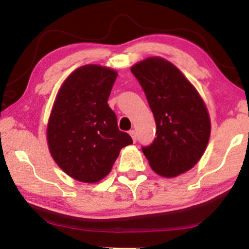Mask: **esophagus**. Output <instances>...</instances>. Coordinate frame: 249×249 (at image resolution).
Instances as JSON below:
<instances>
[{"label": "esophagus", "mask_w": 249, "mask_h": 249, "mask_svg": "<svg viewBox=\"0 0 249 249\" xmlns=\"http://www.w3.org/2000/svg\"><path fill=\"white\" fill-rule=\"evenodd\" d=\"M129 134H130V136H131V138H132V141H134V142L137 141V135H136V131L135 130H130L129 131Z\"/></svg>", "instance_id": "34e87169"}]
</instances>
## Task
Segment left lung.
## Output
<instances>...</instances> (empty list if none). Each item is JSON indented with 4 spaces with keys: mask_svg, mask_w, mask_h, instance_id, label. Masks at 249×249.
Here are the masks:
<instances>
[{
    "mask_svg": "<svg viewBox=\"0 0 249 249\" xmlns=\"http://www.w3.org/2000/svg\"><path fill=\"white\" fill-rule=\"evenodd\" d=\"M154 114L156 137L142 147L160 176L188 171L205 152L211 134L207 108L198 91L178 68L162 57H148L131 68Z\"/></svg>",
    "mask_w": 249,
    "mask_h": 249,
    "instance_id": "left-lung-1",
    "label": "left lung"
}]
</instances>
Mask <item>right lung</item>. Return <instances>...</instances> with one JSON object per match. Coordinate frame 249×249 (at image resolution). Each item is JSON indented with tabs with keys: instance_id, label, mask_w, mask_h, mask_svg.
<instances>
[{
	"instance_id": "add662e5",
	"label": "right lung",
	"mask_w": 249,
	"mask_h": 249,
	"mask_svg": "<svg viewBox=\"0 0 249 249\" xmlns=\"http://www.w3.org/2000/svg\"><path fill=\"white\" fill-rule=\"evenodd\" d=\"M118 73L87 64L64 80L51 112L47 142L56 164L81 182L94 183L110 173L120 149L132 144L118 128L107 100Z\"/></svg>"
}]
</instances>
